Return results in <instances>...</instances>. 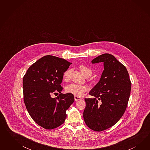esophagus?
I'll list each match as a JSON object with an SVG mask.
<instances>
[{"label": "esophagus", "mask_w": 150, "mask_h": 150, "mask_svg": "<svg viewBox=\"0 0 150 150\" xmlns=\"http://www.w3.org/2000/svg\"><path fill=\"white\" fill-rule=\"evenodd\" d=\"M74 99H75V101H77V100H81V98H80V97H79L78 96H74Z\"/></svg>", "instance_id": "34e87169"}]
</instances>
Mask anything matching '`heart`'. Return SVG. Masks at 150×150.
<instances>
[{
    "label": "heart",
    "mask_w": 150,
    "mask_h": 150,
    "mask_svg": "<svg viewBox=\"0 0 150 150\" xmlns=\"http://www.w3.org/2000/svg\"><path fill=\"white\" fill-rule=\"evenodd\" d=\"M80 70L84 75L85 76H90L92 74V70L90 67H87L86 65L81 64L79 66ZM71 70L68 69L66 70L63 74V78L65 80H68L70 76ZM66 92L70 93H72L74 95L78 97L81 96L85 92L87 91V87L83 85H80L76 83H70L65 88Z\"/></svg>",
    "instance_id": "b5f03b06"
}]
</instances>
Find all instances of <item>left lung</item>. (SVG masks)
Listing matches in <instances>:
<instances>
[{
    "instance_id": "1",
    "label": "left lung",
    "mask_w": 150,
    "mask_h": 150,
    "mask_svg": "<svg viewBox=\"0 0 150 150\" xmlns=\"http://www.w3.org/2000/svg\"><path fill=\"white\" fill-rule=\"evenodd\" d=\"M103 62L104 70L100 81L89 94L95 98H85L83 117L87 126L95 132L112 127L122 118L127 107L132 83L125 67L113 55L105 53L92 60Z\"/></svg>"
}]
</instances>
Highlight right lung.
<instances>
[{
    "instance_id": "1",
    "label": "right lung",
    "mask_w": 150,
    "mask_h": 150,
    "mask_svg": "<svg viewBox=\"0 0 150 150\" xmlns=\"http://www.w3.org/2000/svg\"><path fill=\"white\" fill-rule=\"evenodd\" d=\"M71 63L53 55L38 59L23 77V101L31 118L45 129L60 126L67 118L66 110L74 101L71 93L63 94L64 73ZM57 92L55 99L51 95Z\"/></svg>"
}]
</instances>
